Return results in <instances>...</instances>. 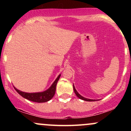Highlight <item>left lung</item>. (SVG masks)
I'll list each match as a JSON object with an SVG mask.
<instances>
[{
  "mask_svg": "<svg viewBox=\"0 0 131 131\" xmlns=\"http://www.w3.org/2000/svg\"><path fill=\"white\" fill-rule=\"evenodd\" d=\"M73 89H74V93L76 94V95H77L78 97H79L80 99H82V100H85V101H88V102H92V101H95V100H92V99H86V98H84V97H83L82 96H81L80 94H79V93L77 91H76V89H75L74 85H73Z\"/></svg>",
  "mask_w": 131,
  "mask_h": 131,
  "instance_id": "8db88e82",
  "label": "left lung"
}]
</instances>
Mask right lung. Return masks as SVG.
I'll return each mask as SVG.
<instances>
[{"instance_id":"1","label":"right lung","mask_w":131,"mask_h":131,"mask_svg":"<svg viewBox=\"0 0 131 131\" xmlns=\"http://www.w3.org/2000/svg\"><path fill=\"white\" fill-rule=\"evenodd\" d=\"M61 75L60 74L57 78L56 80L54 81V82L51 85V87L47 91L42 92H37V93H26L21 92L15 88V89L18 94L21 95L25 99H28V100H31L32 102H38V103H43V102H46L49 101L52 99L55 95V91H56V85L57 82L59 80V78Z\"/></svg>"}]
</instances>
